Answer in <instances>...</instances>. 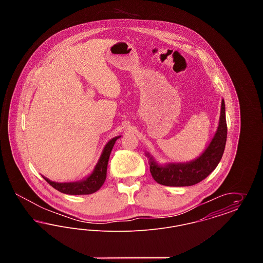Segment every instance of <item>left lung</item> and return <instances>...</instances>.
Instances as JSON below:
<instances>
[{
	"mask_svg": "<svg viewBox=\"0 0 263 263\" xmlns=\"http://www.w3.org/2000/svg\"><path fill=\"white\" fill-rule=\"evenodd\" d=\"M225 101L221 102L219 125L210 144L200 156L186 163L160 164L149 153L150 172L153 178L165 186H191L202 181L212 173L220 163L227 142Z\"/></svg>",
	"mask_w": 263,
	"mask_h": 263,
	"instance_id": "obj_1",
	"label": "left lung"
}]
</instances>
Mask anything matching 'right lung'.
<instances>
[{
    "mask_svg": "<svg viewBox=\"0 0 263 263\" xmlns=\"http://www.w3.org/2000/svg\"><path fill=\"white\" fill-rule=\"evenodd\" d=\"M120 137L121 136H116L107 142V144L104 146L102 150L100 160L96 164L92 173L86 178L75 182H55L46 178L45 176H43V178L50 184L52 187L55 188L56 190L62 192L64 194L84 195V194L95 193L102 186V184L105 181L107 163H108L110 153L112 151L113 146L116 140Z\"/></svg>",
    "mask_w": 263,
    "mask_h": 263,
    "instance_id": "right-lung-1",
    "label": "right lung"
}]
</instances>
